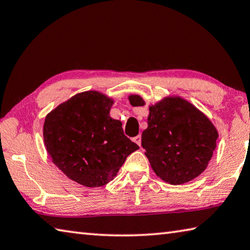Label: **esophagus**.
I'll use <instances>...</instances> for the list:
<instances>
[{"label":"esophagus","mask_w":250,"mask_h":250,"mask_svg":"<svg viewBox=\"0 0 250 250\" xmlns=\"http://www.w3.org/2000/svg\"><path fill=\"white\" fill-rule=\"evenodd\" d=\"M133 141L139 145V146H141V135H138V137H135L133 139Z\"/></svg>","instance_id":"obj_1"}]
</instances>
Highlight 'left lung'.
I'll use <instances>...</instances> for the list:
<instances>
[{"mask_svg":"<svg viewBox=\"0 0 250 250\" xmlns=\"http://www.w3.org/2000/svg\"><path fill=\"white\" fill-rule=\"evenodd\" d=\"M132 106H144V99L129 95ZM219 132L207 115L172 95L148 106L147 128L141 144L157 177L170 185H183L206 170L216 147Z\"/></svg>","mask_w":250,"mask_h":250,"instance_id":"left-lung-1","label":"left lung"}]
</instances>
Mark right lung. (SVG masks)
Returning <instances> with one entry per match:
<instances>
[{
    "label": "right lung",
    "mask_w": 250,
    "mask_h": 250,
    "mask_svg": "<svg viewBox=\"0 0 250 250\" xmlns=\"http://www.w3.org/2000/svg\"><path fill=\"white\" fill-rule=\"evenodd\" d=\"M113 98L98 90L72 96L50 111L43 122L44 146L51 161L75 183L102 187L117 176L139 146L110 117Z\"/></svg>",
    "instance_id": "add662e5"
}]
</instances>
